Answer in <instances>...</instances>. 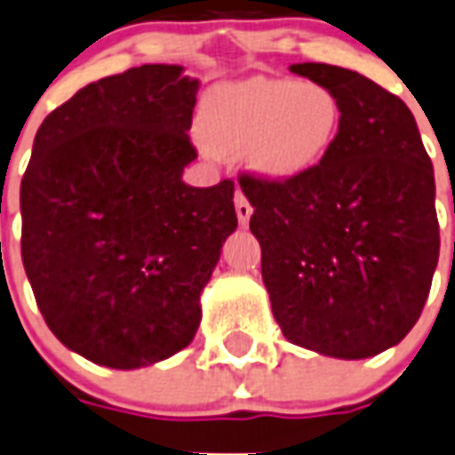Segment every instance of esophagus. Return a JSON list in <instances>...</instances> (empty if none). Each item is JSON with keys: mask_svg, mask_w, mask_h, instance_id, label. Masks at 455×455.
Segmentation results:
<instances>
[{"mask_svg": "<svg viewBox=\"0 0 455 455\" xmlns=\"http://www.w3.org/2000/svg\"><path fill=\"white\" fill-rule=\"evenodd\" d=\"M234 201H235V215H238L240 227H247V224H250V217H252V205H250V201H247L243 191H235Z\"/></svg>", "mask_w": 455, "mask_h": 455, "instance_id": "obj_1", "label": "esophagus"}]
</instances>
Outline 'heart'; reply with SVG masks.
Segmentation results:
<instances>
[{
	"label": "heart",
	"instance_id": "obj_1",
	"mask_svg": "<svg viewBox=\"0 0 455 455\" xmlns=\"http://www.w3.org/2000/svg\"><path fill=\"white\" fill-rule=\"evenodd\" d=\"M341 116V102L323 84L252 76L212 88L198 128L215 154L243 151L254 175L291 180L330 154Z\"/></svg>",
	"mask_w": 455,
	"mask_h": 455
}]
</instances>
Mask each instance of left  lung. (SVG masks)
I'll use <instances>...</instances> for the list:
<instances>
[{"label":"left lung","instance_id":"8db88e82","mask_svg":"<svg viewBox=\"0 0 455 455\" xmlns=\"http://www.w3.org/2000/svg\"><path fill=\"white\" fill-rule=\"evenodd\" d=\"M331 88L341 128L330 154L291 180L240 175L254 208L261 278L287 341L362 360L411 331L439 259L435 170L411 109L353 69L299 62Z\"/></svg>","mask_w":455,"mask_h":455}]
</instances>
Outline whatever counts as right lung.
I'll list each match as a JSON object with an SVG mask.
<instances>
[{
  "mask_svg": "<svg viewBox=\"0 0 455 455\" xmlns=\"http://www.w3.org/2000/svg\"><path fill=\"white\" fill-rule=\"evenodd\" d=\"M142 65L48 114L20 182V252L62 346L112 369L187 348L201 291L238 227L234 182H182L198 79Z\"/></svg>",
  "mask_w": 455,
  "mask_h": 455,
  "instance_id": "add662e5",
  "label": "right lung"
}]
</instances>
